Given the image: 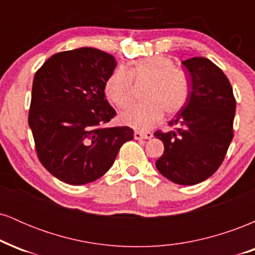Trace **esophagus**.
I'll use <instances>...</instances> for the list:
<instances>
[{
  "label": "esophagus",
  "mask_w": 255,
  "mask_h": 255,
  "mask_svg": "<svg viewBox=\"0 0 255 255\" xmlns=\"http://www.w3.org/2000/svg\"><path fill=\"white\" fill-rule=\"evenodd\" d=\"M153 136V134L151 131H134V137L136 140L140 139H151Z\"/></svg>",
  "instance_id": "34e87169"
}]
</instances>
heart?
<instances>
[{
	"mask_svg": "<svg viewBox=\"0 0 255 255\" xmlns=\"http://www.w3.org/2000/svg\"><path fill=\"white\" fill-rule=\"evenodd\" d=\"M133 77L137 81H148L144 91L146 99L131 104L120 114L122 124L135 129H147L163 114L175 115L188 102L191 84L186 73L176 68L170 57L153 55L134 61L130 71L118 67L105 81V95L119 108L130 103Z\"/></svg>",
	"mask_w": 255,
	"mask_h": 255,
	"instance_id": "b5f03b06",
	"label": "heart"
}]
</instances>
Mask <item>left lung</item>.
Here are the masks:
<instances>
[{"instance_id":"8db88e82","label":"left lung","mask_w":255,"mask_h":255,"mask_svg":"<svg viewBox=\"0 0 255 255\" xmlns=\"http://www.w3.org/2000/svg\"><path fill=\"white\" fill-rule=\"evenodd\" d=\"M182 64L191 77V93L169 122L175 129L154 133L164 144L156 168L171 182L192 186L212 176L223 162L234 136L236 101L228 78L209 58Z\"/></svg>"}]
</instances>
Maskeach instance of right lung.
Listing matches in <instances>:
<instances>
[{
	"label": "right lung",
	"mask_w": 255,
	"mask_h": 255,
	"mask_svg": "<svg viewBox=\"0 0 255 255\" xmlns=\"http://www.w3.org/2000/svg\"><path fill=\"white\" fill-rule=\"evenodd\" d=\"M115 67L113 55L80 48L52 55L34 75L28 126L40 163L64 183L102 177L134 139L129 127L104 126L116 115L104 93Z\"/></svg>",
	"instance_id": "obj_1"
}]
</instances>
